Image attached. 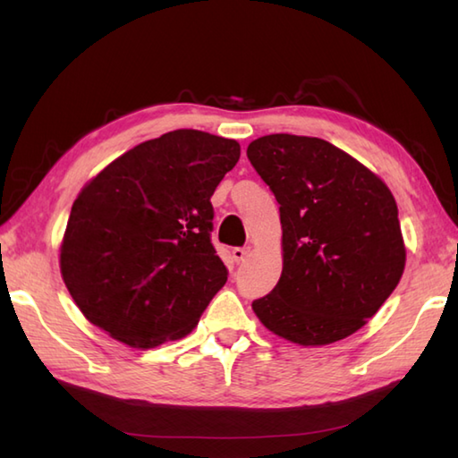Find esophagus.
I'll return each instance as SVG.
<instances>
[{"label":"esophagus","instance_id":"1","mask_svg":"<svg viewBox=\"0 0 458 458\" xmlns=\"http://www.w3.org/2000/svg\"><path fill=\"white\" fill-rule=\"evenodd\" d=\"M248 254H250L248 248H234V250H232V259H234L236 264H242V261L246 259Z\"/></svg>","mask_w":458,"mask_h":458}]
</instances>
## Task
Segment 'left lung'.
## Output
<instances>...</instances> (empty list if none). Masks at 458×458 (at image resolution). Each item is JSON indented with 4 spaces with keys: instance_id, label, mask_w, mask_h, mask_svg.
Masks as SVG:
<instances>
[{
    "instance_id": "obj_1",
    "label": "left lung",
    "mask_w": 458,
    "mask_h": 458,
    "mask_svg": "<svg viewBox=\"0 0 458 458\" xmlns=\"http://www.w3.org/2000/svg\"><path fill=\"white\" fill-rule=\"evenodd\" d=\"M248 159L279 202L284 271L251 309L271 333L323 346L362 328L405 267L397 204L386 182L333 143L271 133Z\"/></svg>"
}]
</instances>
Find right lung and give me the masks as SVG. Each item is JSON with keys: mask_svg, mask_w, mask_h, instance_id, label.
Here are the masks:
<instances>
[{"mask_svg": "<svg viewBox=\"0 0 458 458\" xmlns=\"http://www.w3.org/2000/svg\"><path fill=\"white\" fill-rule=\"evenodd\" d=\"M238 159L234 140L174 130L86 184L68 216L61 274L92 325L133 348L197 327L228 279L210 242V197Z\"/></svg>", "mask_w": 458, "mask_h": 458, "instance_id": "obj_1", "label": "right lung"}]
</instances>
